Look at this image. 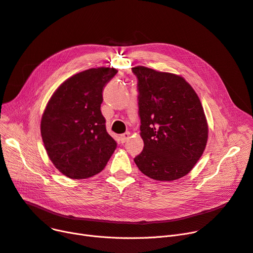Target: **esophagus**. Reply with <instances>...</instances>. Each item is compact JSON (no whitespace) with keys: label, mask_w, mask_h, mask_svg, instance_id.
<instances>
[{"label":"esophagus","mask_w":253,"mask_h":253,"mask_svg":"<svg viewBox=\"0 0 253 253\" xmlns=\"http://www.w3.org/2000/svg\"><path fill=\"white\" fill-rule=\"evenodd\" d=\"M130 137L129 132H126V133H123L121 136H120V140H121V143H125Z\"/></svg>","instance_id":"esophagus-1"}]
</instances>
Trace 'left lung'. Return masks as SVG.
Masks as SVG:
<instances>
[{
  "label": "left lung",
  "instance_id": "1",
  "mask_svg": "<svg viewBox=\"0 0 253 253\" xmlns=\"http://www.w3.org/2000/svg\"><path fill=\"white\" fill-rule=\"evenodd\" d=\"M143 150L134 162L156 180L178 179L202 156L208 126L200 99L179 76L135 66Z\"/></svg>",
  "mask_w": 253,
  "mask_h": 253
}]
</instances>
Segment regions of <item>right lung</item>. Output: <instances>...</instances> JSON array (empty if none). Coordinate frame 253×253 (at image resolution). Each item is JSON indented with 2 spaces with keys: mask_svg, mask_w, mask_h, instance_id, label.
<instances>
[{
  "mask_svg": "<svg viewBox=\"0 0 253 253\" xmlns=\"http://www.w3.org/2000/svg\"><path fill=\"white\" fill-rule=\"evenodd\" d=\"M118 73L90 69L63 82L49 100L41 134L52 163L70 178L83 179L105 167L117 148L101 114L102 91Z\"/></svg>",
  "mask_w": 253,
  "mask_h": 253,
  "instance_id": "obj_1",
  "label": "right lung"
}]
</instances>
